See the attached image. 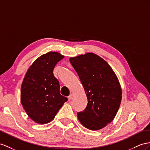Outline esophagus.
<instances>
[{"mask_svg":"<svg viewBox=\"0 0 150 150\" xmlns=\"http://www.w3.org/2000/svg\"><path fill=\"white\" fill-rule=\"evenodd\" d=\"M73 98V94H71L70 96H69L68 97V100L69 101H70L71 99Z\"/></svg>","mask_w":150,"mask_h":150,"instance_id":"esophagus-1","label":"esophagus"}]
</instances>
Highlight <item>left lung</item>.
I'll list each match as a JSON object with an SVG mask.
<instances>
[{
  "label": "left lung",
  "instance_id": "left-lung-1",
  "mask_svg": "<svg viewBox=\"0 0 150 150\" xmlns=\"http://www.w3.org/2000/svg\"><path fill=\"white\" fill-rule=\"evenodd\" d=\"M88 99L86 108L77 113L79 122L92 130H99L116 116L122 100L120 82L112 68L94 53L70 57Z\"/></svg>",
  "mask_w": 150,
  "mask_h": 150
}]
</instances>
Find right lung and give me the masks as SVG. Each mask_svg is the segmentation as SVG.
I'll use <instances>...</instances> for the list:
<instances>
[{
	"label": "right lung",
	"instance_id": "add662e5",
	"mask_svg": "<svg viewBox=\"0 0 150 150\" xmlns=\"http://www.w3.org/2000/svg\"><path fill=\"white\" fill-rule=\"evenodd\" d=\"M64 56L49 52L40 56L30 67L21 87V103L28 116L37 124L52 121L68 98L59 93V83L54 68Z\"/></svg>",
	"mask_w": 150,
	"mask_h": 150
}]
</instances>
